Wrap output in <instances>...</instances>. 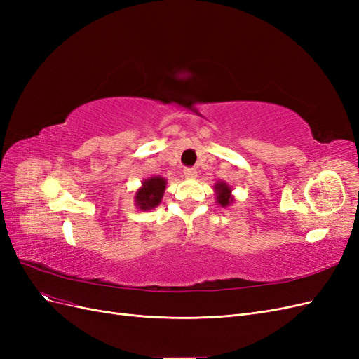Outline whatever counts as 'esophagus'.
Masks as SVG:
<instances>
[{"instance_id":"esophagus-1","label":"esophagus","mask_w":359,"mask_h":359,"mask_svg":"<svg viewBox=\"0 0 359 359\" xmlns=\"http://www.w3.org/2000/svg\"><path fill=\"white\" fill-rule=\"evenodd\" d=\"M182 172H184V177H186V178H196V175H198V172L194 168H184Z\"/></svg>"}]
</instances>
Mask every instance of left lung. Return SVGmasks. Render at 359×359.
Instances as JSON below:
<instances>
[{
    "label": "left lung",
    "mask_w": 359,
    "mask_h": 359,
    "mask_svg": "<svg viewBox=\"0 0 359 359\" xmlns=\"http://www.w3.org/2000/svg\"><path fill=\"white\" fill-rule=\"evenodd\" d=\"M214 190H215V196H217V202H219L223 208L224 206H229L232 202H233V198H232V189L227 186L226 182L220 181L217 182L214 186Z\"/></svg>",
    "instance_id": "left-lung-1"
}]
</instances>
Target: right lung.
Returning a JSON list of instances; mask_svg holds the SVG:
<instances>
[{
	"label": "right lung",
	"mask_w": 359,
	"mask_h": 359,
	"mask_svg": "<svg viewBox=\"0 0 359 359\" xmlns=\"http://www.w3.org/2000/svg\"><path fill=\"white\" fill-rule=\"evenodd\" d=\"M166 189V180L161 177L148 178L142 182V187L136 191L135 202L139 210H153L161 202Z\"/></svg>",
	"instance_id": "obj_1"
}]
</instances>
